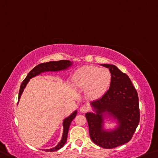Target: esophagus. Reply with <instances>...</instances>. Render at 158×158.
<instances>
[{
    "instance_id": "esophagus-1",
    "label": "esophagus",
    "mask_w": 158,
    "mask_h": 158,
    "mask_svg": "<svg viewBox=\"0 0 158 158\" xmlns=\"http://www.w3.org/2000/svg\"><path fill=\"white\" fill-rule=\"evenodd\" d=\"M79 110H80V112H82V113H85V112H86L87 111L89 110V108L87 107L83 106H81V107H80Z\"/></svg>"
}]
</instances>
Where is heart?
<instances>
[{"instance_id":"heart-1","label":"heart","mask_w":158,"mask_h":158,"mask_svg":"<svg viewBox=\"0 0 158 158\" xmlns=\"http://www.w3.org/2000/svg\"><path fill=\"white\" fill-rule=\"evenodd\" d=\"M112 81L109 69L97 66H84L79 68L72 77V83L77 89H84L88 98L98 99L106 94Z\"/></svg>"}]
</instances>
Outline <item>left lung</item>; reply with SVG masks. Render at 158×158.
<instances>
[{
  "mask_svg": "<svg viewBox=\"0 0 158 158\" xmlns=\"http://www.w3.org/2000/svg\"><path fill=\"white\" fill-rule=\"evenodd\" d=\"M112 74L109 89L101 98L90 105L94 112H87L89 134L100 147L110 149L129 142L140 120L139 97L129 77L114 64H101ZM112 120L117 125L104 129V123Z\"/></svg>",
  "mask_w": 158,
  "mask_h": 158,
  "instance_id": "left-lung-1",
  "label": "left lung"
}]
</instances>
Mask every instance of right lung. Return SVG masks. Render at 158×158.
<instances>
[{
  "instance_id": "right-lung-1",
  "label": "right lung",
  "mask_w": 158,
  "mask_h": 158,
  "mask_svg": "<svg viewBox=\"0 0 158 158\" xmlns=\"http://www.w3.org/2000/svg\"><path fill=\"white\" fill-rule=\"evenodd\" d=\"M73 64V62H71L69 60H59V61H51L48 62H44V63L39 64L38 65L34 67L33 69L29 72L27 74L26 78L24 79L21 84L20 89H19V97H18V102L19 101V99L22 96V93L24 92V89L26 88L27 84L29 83V80L35 77L38 75L41 74V73H44V72H60V71H64V70L68 69ZM77 113V110H74L72 113L68 116L66 118H64L62 122V126H63V132H62V139L58 143H57L56 146L50 149H44V151L46 152H54L56 151H58L65 144L67 139V134H68L69 128L70 126V124L72 120L74 119L76 117Z\"/></svg>"
}]
</instances>
